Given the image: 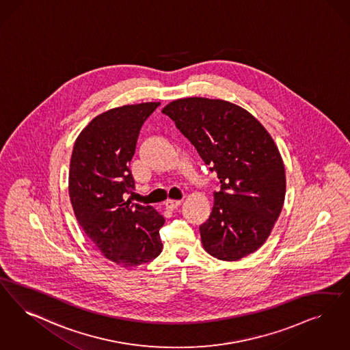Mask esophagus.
Masks as SVG:
<instances>
[{"instance_id":"34e87169","label":"esophagus","mask_w":350,"mask_h":350,"mask_svg":"<svg viewBox=\"0 0 350 350\" xmlns=\"http://www.w3.org/2000/svg\"><path fill=\"white\" fill-rule=\"evenodd\" d=\"M180 204H181V200H176V199H168V200L165 202V207H167L168 210H176Z\"/></svg>"}]
</instances>
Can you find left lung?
<instances>
[{
	"instance_id": "8db88e82",
	"label": "left lung",
	"mask_w": 350,
	"mask_h": 350,
	"mask_svg": "<svg viewBox=\"0 0 350 350\" xmlns=\"http://www.w3.org/2000/svg\"><path fill=\"white\" fill-rule=\"evenodd\" d=\"M163 113L217 173L220 190L199 226L204 250L228 262L256 252L279 219L286 186L281 154L265 126L220 98H178Z\"/></svg>"
}]
</instances>
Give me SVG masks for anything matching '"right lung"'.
<instances>
[{
    "label": "right lung",
    "instance_id": "right-lung-1",
    "mask_svg": "<svg viewBox=\"0 0 350 350\" xmlns=\"http://www.w3.org/2000/svg\"><path fill=\"white\" fill-rule=\"evenodd\" d=\"M160 103L113 108L96 116L74 143L69 196L81 228L100 252L130 268L154 259L165 219L151 206L126 199L135 183L129 169L140 127Z\"/></svg>",
    "mask_w": 350,
    "mask_h": 350
}]
</instances>
